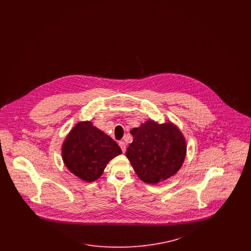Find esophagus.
I'll return each instance as SVG.
<instances>
[{"mask_svg": "<svg viewBox=\"0 0 251 251\" xmlns=\"http://www.w3.org/2000/svg\"><path fill=\"white\" fill-rule=\"evenodd\" d=\"M119 145H120V149L122 150V151L125 152V151H126V144H125V142L124 141H120Z\"/></svg>", "mask_w": 251, "mask_h": 251, "instance_id": "1", "label": "esophagus"}]
</instances>
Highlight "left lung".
Returning a JSON list of instances; mask_svg holds the SVG:
<instances>
[{
	"instance_id": "left-lung-1",
	"label": "left lung",
	"mask_w": 251,
	"mask_h": 251,
	"mask_svg": "<svg viewBox=\"0 0 251 251\" xmlns=\"http://www.w3.org/2000/svg\"><path fill=\"white\" fill-rule=\"evenodd\" d=\"M131 133L133 141L126 157L139 179L155 185L177 174L187 150L184 135L177 125L171 121L159 124L148 120Z\"/></svg>"
}]
</instances>
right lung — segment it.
<instances>
[{"label": "right lung", "mask_w": 251, "mask_h": 251, "mask_svg": "<svg viewBox=\"0 0 251 251\" xmlns=\"http://www.w3.org/2000/svg\"><path fill=\"white\" fill-rule=\"evenodd\" d=\"M121 153L117 142L91 121L76 123L62 144L65 166L85 182L99 179L108 163Z\"/></svg>", "instance_id": "add662e5"}]
</instances>
